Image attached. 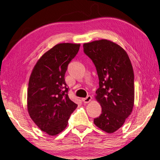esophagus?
Masks as SVG:
<instances>
[{
	"instance_id": "1",
	"label": "esophagus",
	"mask_w": 160,
	"mask_h": 160,
	"mask_svg": "<svg viewBox=\"0 0 160 160\" xmlns=\"http://www.w3.org/2000/svg\"><path fill=\"white\" fill-rule=\"evenodd\" d=\"M91 99H92V97L88 95L86 98H84V99H82V101L84 102V103H89L90 101H91Z\"/></svg>"
}]
</instances>
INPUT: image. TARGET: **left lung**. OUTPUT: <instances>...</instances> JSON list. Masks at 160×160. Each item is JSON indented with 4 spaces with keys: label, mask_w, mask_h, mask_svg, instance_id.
Listing matches in <instances>:
<instances>
[{
    "label": "left lung",
    "mask_w": 160,
    "mask_h": 160,
    "mask_svg": "<svg viewBox=\"0 0 160 160\" xmlns=\"http://www.w3.org/2000/svg\"><path fill=\"white\" fill-rule=\"evenodd\" d=\"M95 64L99 80L95 99L102 113L95 124L108 133L116 132L132 113L134 102V72L129 57L120 45L102 39L83 44Z\"/></svg>",
    "instance_id": "left-lung-1"
}]
</instances>
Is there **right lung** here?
<instances>
[{"label":"right lung","instance_id":"right-lung-1","mask_svg":"<svg viewBox=\"0 0 160 160\" xmlns=\"http://www.w3.org/2000/svg\"><path fill=\"white\" fill-rule=\"evenodd\" d=\"M80 44H57L40 57L28 83V113L38 128L50 136L66 128L78 105L69 99L65 81L68 65L79 51Z\"/></svg>","mask_w":160,"mask_h":160}]
</instances>
